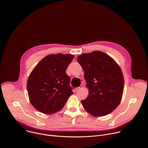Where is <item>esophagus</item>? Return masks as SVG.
<instances>
[{
  "instance_id": "obj_1",
  "label": "esophagus",
  "mask_w": 148,
  "mask_h": 148,
  "mask_svg": "<svg viewBox=\"0 0 148 148\" xmlns=\"http://www.w3.org/2000/svg\"><path fill=\"white\" fill-rule=\"evenodd\" d=\"M83 88V85H81L79 87H77V88H75V90H76V91H79V90H80L81 89H82Z\"/></svg>"
}]
</instances>
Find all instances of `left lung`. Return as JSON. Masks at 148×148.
I'll return each instance as SVG.
<instances>
[{
    "label": "left lung",
    "mask_w": 148,
    "mask_h": 148,
    "mask_svg": "<svg viewBox=\"0 0 148 148\" xmlns=\"http://www.w3.org/2000/svg\"><path fill=\"white\" fill-rule=\"evenodd\" d=\"M84 71L89 90L88 97L82 100L85 110L95 116H103L116 109L122 99L124 78L120 66L101 51L83 53L77 58Z\"/></svg>",
    "instance_id": "left-lung-1"
}]
</instances>
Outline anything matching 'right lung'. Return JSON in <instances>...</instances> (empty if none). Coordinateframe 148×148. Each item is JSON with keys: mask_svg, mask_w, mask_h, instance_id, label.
<instances>
[{"mask_svg": "<svg viewBox=\"0 0 148 148\" xmlns=\"http://www.w3.org/2000/svg\"><path fill=\"white\" fill-rule=\"evenodd\" d=\"M73 58L71 54H51L31 72L27 90L31 104L39 112L49 114L58 112L73 94L70 77L65 73Z\"/></svg>", "mask_w": 148, "mask_h": 148, "instance_id": "obj_1", "label": "right lung"}]
</instances>
